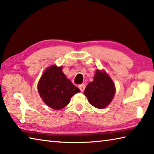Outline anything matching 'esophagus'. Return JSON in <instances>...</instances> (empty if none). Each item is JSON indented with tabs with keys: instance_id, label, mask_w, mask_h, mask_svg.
Instances as JSON below:
<instances>
[{
	"instance_id": "34e87169",
	"label": "esophagus",
	"mask_w": 154,
	"mask_h": 154,
	"mask_svg": "<svg viewBox=\"0 0 154 154\" xmlns=\"http://www.w3.org/2000/svg\"><path fill=\"white\" fill-rule=\"evenodd\" d=\"M78 87H79V89L81 90V91H84L85 88V85L83 84H83H81Z\"/></svg>"
}]
</instances>
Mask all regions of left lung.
Instances as JSON below:
<instances>
[{"label": "left lung", "instance_id": "obj_1", "mask_svg": "<svg viewBox=\"0 0 154 154\" xmlns=\"http://www.w3.org/2000/svg\"><path fill=\"white\" fill-rule=\"evenodd\" d=\"M115 86L110 76L104 71L97 69L94 81L87 85L84 94L89 104L99 109L106 108L115 94Z\"/></svg>", "mask_w": 154, "mask_h": 154}]
</instances>
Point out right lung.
Masks as SVG:
<instances>
[{"instance_id":"add662e5","label":"right lung","mask_w":154,"mask_h":154,"mask_svg":"<svg viewBox=\"0 0 154 154\" xmlns=\"http://www.w3.org/2000/svg\"><path fill=\"white\" fill-rule=\"evenodd\" d=\"M63 66L52 65L46 69L38 84L43 102L52 109L60 110L70 102L79 89L72 84L62 71Z\"/></svg>"}]
</instances>
